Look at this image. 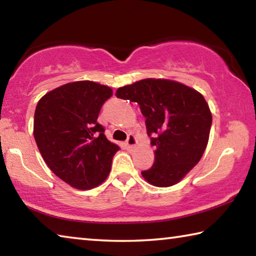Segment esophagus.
Segmentation results:
<instances>
[{
    "label": "esophagus",
    "instance_id": "esophagus-1",
    "mask_svg": "<svg viewBox=\"0 0 256 256\" xmlns=\"http://www.w3.org/2000/svg\"><path fill=\"white\" fill-rule=\"evenodd\" d=\"M136 144V138L134 136H128V140H126V146H128V148H133L134 146Z\"/></svg>",
    "mask_w": 256,
    "mask_h": 256
}]
</instances>
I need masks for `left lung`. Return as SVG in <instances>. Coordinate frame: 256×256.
<instances>
[{"label": "left lung", "instance_id": "left-lung-1", "mask_svg": "<svg viewBox=\"0 0 256 256\" xmlns=\"http://www.w3.org/2000/svg\"><path fill=\"white\" fill-rule=\"evenodd\" d=\"M116 96L138 104L156 146L154 166L142 176L159 188L178 183L200 162L209 140L212 115L204 97L188 86L164 79L124 86Z\"/></svg>", "mask_w": 256, "mask_h": 256}]
</instances>
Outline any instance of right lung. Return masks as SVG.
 Wrapping results in <instances>:
<instances>
[{
  "mask_svg": "<svg viewBox=\"0 0 256 256\" xmlns=\"http://www.w3.org/2000/svg\"><path fill=\"white\" fill-rule=\"evenodd\" d=\"M110 86L76 81L47 92L36 106L34 136L47 166L78 190L96 188L106 180L120 146L107 140L98 115Z\"/></svg>",
  "mask_w": 256,
  "mask_h": 256,
  "instance_id": "right-lung-1",
  "label": "right lung"
}]
</instances>
